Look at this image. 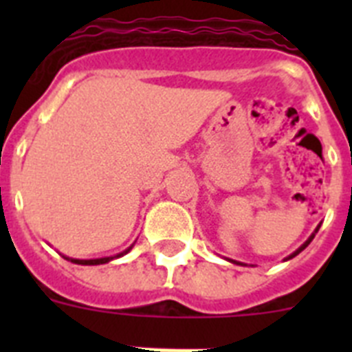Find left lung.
<instances>
[{
  "label": "left lung",
  "mask_w": 352,
  "mask_h": 352,
  "mask_svg": "<svg viewBox=\"0 0 352 352\" xmlns=\"http://www.w3.org/2000/svg\"><path fill=\"white\" fill-rule=\"evenodd\" d=\"M312 239H314V234H312V236H310V238H309V239H307V241H305V243H303V245H301V247H300V248H298V250H296V252H294V254H292V256H289V259H292V257H294V256H298V254H300V252H301V250H303V248H307V247H309V243H310V241H312Z\"/></svg>",
  "instance_id": "left-lung-1"
}]
</instances>
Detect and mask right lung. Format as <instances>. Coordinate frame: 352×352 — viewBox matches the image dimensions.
<instances>
[{"mask_svg":"<svg viewBox=\"0 0 352 352\" xmlns=\"http://www.w3.org/2000/svg\"><path fill=\"white\" fill-rule=\"evenodd\" d=\"M132 248V247H130ZM129 248V250H130ZM129 250H125V252H121V254H118L116 257H121V256H125L126 252ZM111 259H114V257H102V259H89V261H80V259H72V263H76V264H84V266H95V264H105V263H109V261Z\"/></svg>","mask_w":352,"mask_h":352,"instance_id":"obj_1","label":"right lung"}]
</instances>
